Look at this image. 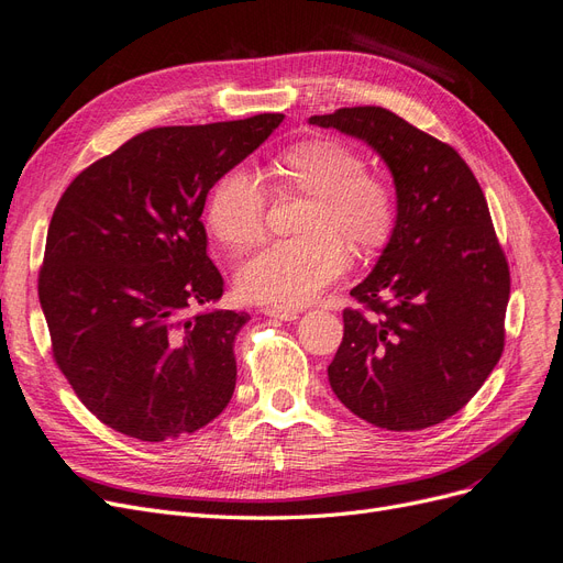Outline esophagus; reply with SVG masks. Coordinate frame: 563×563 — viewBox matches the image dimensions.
<instances>
[{
	"label": "esophagus",
	"mask_w": 563,
	"mask_h": 563,
	"mask_svg": "<svg viewBox=\"0 0 563 563\" xmlns=\"http://www.w3.org/2000/svg\"><path fill=\"white\" fill-rule=\"evenodd\" d=\"M263 314L279 321H296L300 317V312H294V309H275V307H265Z\"/></svg>",
	"instance_id": "esophagus-1"
}]
</instances>
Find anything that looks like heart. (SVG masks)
<instances>
[{
	"mask_svg": "<svg viewBox=\"0 0 563 563\" xmlns=\"http://www.w3.org/2000/svg\"><path fill=\"white\" fill-rule=\"evenodd\" d=\"M277 192L312 198L296 240L263 246L238 269V290L249 302L296 309L312 302L349 263V249L373 254L391 240L396 198L389 184L365 172V158L342 140L314 137L284 148L269 163ZM267 192L256 174L230 167L207 200V225L232 251L263 238Z\"/></svg>",
	"mask_w": 563,
	"mask_h": 563,
	"instance_id": "1",
	"label": "heart"
}]
</instances>
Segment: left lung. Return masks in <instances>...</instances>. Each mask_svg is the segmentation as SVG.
<instances>
[{"label":"left lung","mask_w":563,"mask_h":563,"mask_svg":"<svg viewBox=\"0 0 563 563\" xmlns=\"http://www.w3.org/2000/svg\"><path fill=\"white\" fill-rule=\"evenodd\" d=\"M312 125L363 140L389 167L396 228L344 309L328 379L356 417L386 431L456 415L506 344L510 267L487 200L459 153L382 107H344Z\"/></svg>","instance_id":"obj_1"}]
</instances>
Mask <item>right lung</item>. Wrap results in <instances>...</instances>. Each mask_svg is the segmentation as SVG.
Returning <instances> with one entry per match:
<instances>
[{
  "instance_id": "add662e5",
  "label": "right lung",
  "mask_w": 563,
  "mask_h": 563,
  "mask_svg": "<svg viewBox=\"0 0 563 563\" xmlns=\"http://www.w3.org/2000/svg\"><path fill=\"white\" fill-rule=\"evenodd\" d=\"M284 113L153 128L76 177L57 202L38 273L53 358L113 431L144 442L196 433L235 391L246 312L217 302L207 192L273 134Z\"/></svg>"
}]
</instances>
